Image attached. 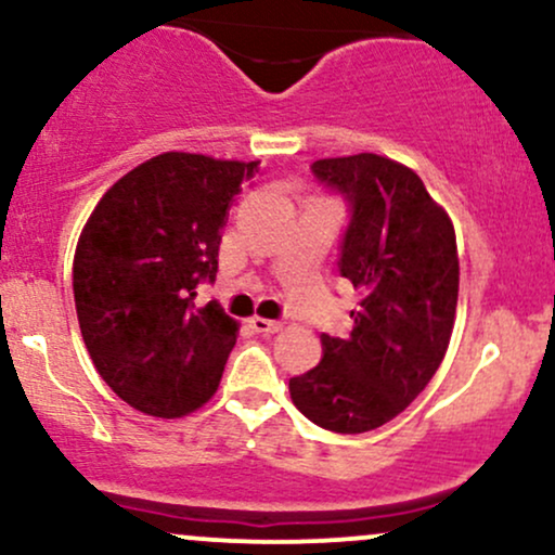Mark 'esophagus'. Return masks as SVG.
<instances>
[{
    "label": "esophagus",
    "instance_id": "34e87169",
    "mask_svg": "<svg viewBox=\"0 0 555 555\" xmlns=\"http://www.w3.org/2000/svg\"><path fill=\"white\" fill-rule=\"evenodd\" d=\"M250 328L256 331V334H276V331H282V323L256 315V318H250Z\"/></svg>",
    "mask_w": 555,
    "mask_h": 555
}]
</instances>
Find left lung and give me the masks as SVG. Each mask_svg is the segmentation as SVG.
Listing matches in <instances>:
<instances>
[{
  "mask_svg": "<svg viewBox=\"0 0 555 555\" xmlns=\"http://www.w3.org/2000/svg\"><path fill=\"white\" fill-rule=\"evenodd\" d=\"M313 175L352 203L339 271L360 292L347 339L289 380L305 417L334 433L386 425L428 386L449 349L460 297L456 234L404 164L378 154L318 158Z\"/></svg>",
  "mask_w": 555,
  "mask_h": 555,
  "instance_id": "1",
  "label": "left lung"
}]
</instances>
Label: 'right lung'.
Returning a JSON list of instances; mask_svg holds the SVG:
<instances>
[{
	"instance_id": "right-lung-1",
	"label": "right lung",
	"mask_w": 555,
	"mask_h": 555,
	"mask_svg": "<svg viewBox=\"0 0 555 555\" xmlns=\"http://www.w3.org/2000/svg\"><path fill=\"white\" fill-rule=\"evenodd\" d=\"M258 167L167 151L119 177L82 227L73 260L82 341L138 412L190 415L219 388L240 323L195 297L216 279L227 214Z\"/></svg>"
}]
</instances>
